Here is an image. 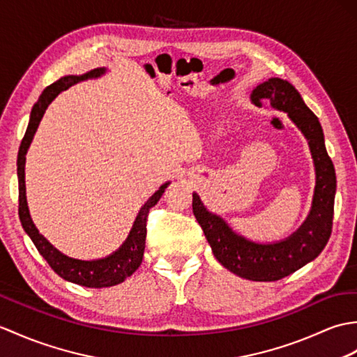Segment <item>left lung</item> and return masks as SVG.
<instances>
[{
	"label": "left lung",
	"mask_w": 357,
	"mask_h": 357,
	"mask_svg": "<svg viewBox=\"0 0 357 357\" xmlns=\"http://www.w3.org/2000/svg\"><path fill=\"white\" fill-rule=\"evenodd\" d=\"M251 100H268L273 109L286 112L307 139L314 165V192L307 218L289 237L259 243L236 233L225 219L206 208L197 193H193V213L223 268L251 281H277L317 259L327 245L333 222L336 175L321 123L292 84L271 77L252 89Z\"/></svg>",
	"instance_id": "8db88e82"
}]
</instances>
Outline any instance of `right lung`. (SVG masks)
I'll return each instance as SVG.
<instances>
[{"instance_id": "1", "label": "right lung", "mask_w": 357, "mask_h": 357, "mask_svg": "<svg viewBox=\"0 0 357 357\" xmlns=\"http://www.w3.org/2000/svg\"><path fill=\"white\" fill-rule=\"evenodd\" d=\"M106 73L107 68L100 66V68H94L85 74H80V76H74V74L63 76L59 80H56L54 84L47 86L44 89V93L40 94L39 100L33 105L26 135H24L21 141V147L18 152L20 220L24 231H26L27 236L31 238V242L35 243L39 254L44 257L57 275L66 281H70V283L96 289L120 284L138 269L141 261H143V254L146 248V222L149 210L160 201L162 193L165 192V188L170 185V181L164 182V184L147 199V202L141 206L126 240H124L123 245L117 251L103 257V259L79 260L68 257L57 250V248H54L43 234L39 233V229L36 228L35 223H33L26 196V155L48 105L52 103L62 91L79 84V82L102 77Z\"/></svg>"}]
</instances>
